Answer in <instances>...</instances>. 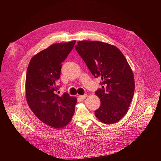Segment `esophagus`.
Listing matches in <instances>:
<instances>
[{
    "label": "esophagus",
    "mask_w": 161,
    "mask_h": 161,
    "mask_svg": "<svg viewBox=\"0 0 161 161\" xmlns=\"http://www.w3.org/2000/svg\"><path fill=\"white\" fill-rule=\"evenodd\" d=\"M86 97H87V95H86V94H85V95H82V96H79V97H80V99H85L86 98Z\"/></svg>",
    "instance_id": "obj_1"
}]
</instances>
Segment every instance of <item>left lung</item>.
Returning a JSON list of instances; mask_svg holds the SVG:
<instances>
[{
    "label": "left lung",
    "instance_id": "left-lung-1",
    "mask_svg": "<svg viewBox=\"0 0 161 161\" xmlns=\"http://www.w3.org/2000/svg\"><path fill=\"white\" fill-rule=\"evenodd\" d=\"M91 73L102 80V89L95 94L101 101L95 116L105 124H113L127 113L135 88L133 72L115 46L96 41H81L75 47Z\"/></svg>",
    "mask_w": 161,
    "mask_h": 161
}]
</instances>
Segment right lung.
<instances>
[{
  "label": "right lung",
  "instance_id": "add662e5",
  "mask_svg": "<svg viewBox=\"0 0 161 161\" xmlns=\"http://www.w3.org/2000/svg\"><path fill=\"white\" fill-rule=\"evenodd\" d=\"M76 41L52 44L35 55L28 65L25 80L27 104L39 120L56 129L69 123L75 113L77 99L56 92L62 62L73 48Z\"/></svg>",
  "mask_w": 161,
  "mask_h": 161
}]
</instances>
